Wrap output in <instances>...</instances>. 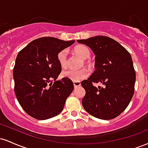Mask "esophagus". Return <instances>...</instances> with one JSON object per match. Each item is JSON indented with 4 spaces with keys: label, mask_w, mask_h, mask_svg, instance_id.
I'll return each mask as SVG.
<instances>
[{
    "label": "esophagus",
    "mask_w": 148,
    "mask_h": 148,
    "mask_svg": "<svg viewBox=\"0 0 148 148\" xmlns=\"http://www.w3.org/2000/svg\"><path fill=\"white\" fill-rule=\"evenodd\" d=\"M73 84H74V86L75 88L81 86V83L80 82H76V81H74V82H73Z\"/></svg>",
    "instance_id": "1"
}]
</instances>
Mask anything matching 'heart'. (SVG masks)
Returning a JSON list of instances; mask_svg holds the SVG:
<instances>
[{"mask_svg": "<svg viewBox=\"0 0 148 148\" xmlns=\"http://www.w3.org/2000/svg\"><path fill=\"white\" fill-rule=\"evenodd\" d=\"M74 52L82 58L83 59L89 58L90 56V51L86 46L78 45L74 48ZM58 60L62 67H66L67 65V50L63 49L60 51L58 54ZM89 75V72L86 69H68L62 71L61 76L63 78H66L72 80V81L79 82L81 80L86 79Z\"/></svg>", "mask_w": 148, "mask_h": 148, "instance_id": "obj_1", "label": "heart"}]
</instances>
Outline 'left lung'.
<instances>
[{
  "label": "left lung",
  "mask_w": 148,
  "mask_h": 148,
  "mask_svg": "<svg viewBox=\"0 0 148 148\" xmlns=\"http://www.w3.org/2000/svg\"><path fill=\"white\" fill-rule=\"evenodd\" d=\"M77 42L88 46L95 55V70L81 82L86 90L84 109L99 119L111 120L128 106L134 93L136 72L130 53L113 39L95 36ZM101 82L103 87L94 83Z\"/></svg>",
  "instance_id": "1"
}]
</instances>
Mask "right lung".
<instances>
[{
    "label": "right lung",
    "instance_id": "obj_1",
    "mask_svg": "<svg viewBox=\"0 0 148 148\" xmlns=\"http://www.w3.org/2000/svg\"><path fill=\"white\" fill-rule=\"evenodd\" d=\"M74 42L42 37L18 53L13 69L14 92L22 108L33 118L47 120L63 109L74 84L66 78L56 81L61 72L58 54Z\"/></svg>",
    "mask_w": 148,
    "mask_h": 148
}]
</instances>
